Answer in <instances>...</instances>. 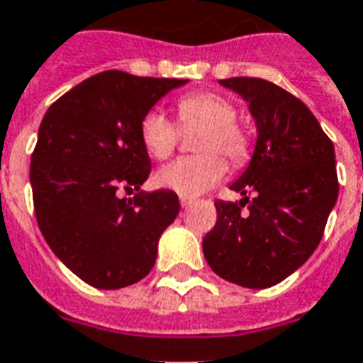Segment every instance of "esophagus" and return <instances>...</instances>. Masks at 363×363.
<instances>
[{
  "instance_id": "esophagus-1",
  "label": "esophagus",
  "mask_w": 363,
  "mask_h": 363,
  "mask_svg": "<svg viewBox=\"0 0 363 363\" xmlns=\"http://www.w3.org/2000/svg\"><path fill=\"white\" fill-rule=\"evenodd\" d=\"M179 203H182V206H184V208H187V206H189V204L193 203V199H189V197H179Z\"/></svg>"
}]
</instances>
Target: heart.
<instances>
[{
    "label": "heart",
    "instance_id": "obj_1",
    "mask_svg": "<svg viewBox=\"0 0 363 363\" xmlns=\"http://www.w3.org/2000/svg\"><path fill=\"white\" fill-rule=\"evenodd\" d=\"M178 114L184 124L199 122L206 126L199 138V149L204 152L179 157L162 166L157 172L155 182L162 189L178 193L182 197H197L212 189L225 176L228 164L220 152L233 164H243L249 160L250 141L235 124V105L222 95H185L178 101ZM140 138L149 157L164 160L174 152L178 130L168 114L152 108L141 118Z\"/></svg>",
    "mask_w": 363,
    "mask_h": 363
}]
</instances>
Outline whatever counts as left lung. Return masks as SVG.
Instances as JSON below:
<instances>
[{
  "label": "left lung",
  "mask_w": 363,
  "mask_h": 363,
  "mask_svg": "<svg viewBox=\"0 0 363 363\" xmlns=\"http://www.w3.org/2000/svg\"><path fill=\"white\" fill-rule=\"evenodd\" d=\"M220 86L249 105L256 143L249 166L230 185L243 199L214 203L218 220L203 252L225 281L266 289L296 272L320 245L339 197L335 147L310 108L272 82L241 76Z\"/></svg>",
  "instance_id": "1"
}]
</instances>
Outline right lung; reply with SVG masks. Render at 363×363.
Here are the masks:
<instances>
[{"label":"right lung","mask_w":363,"mask_h":363,"mask_svg":"<svg viewBox=\"0 0 363 363\" xmlns=\"http://www.w3.org/2000/svg\"><path fill=\"white\" fill-rule=\"evenodd\" d=\"M187 80L107 70L78 84L43 116L30 164L43 239L91 287L122 289L155 266L162 231L179 212L174 191H143L151 159L143 114ZM122 186L138 191L120 198Z\"/></svg>","instance_id":"add662e5"}]
</instances>
